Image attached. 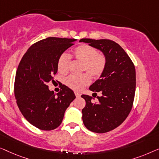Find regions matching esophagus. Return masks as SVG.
I'll return each instance as SVG.
<instances>
[{
	"label": "esophagus",
	"instance_id": "34e87169",
	"mask_svg": "<svg viewBox=\"0 0 159 159\" xmlns=\"http://www.w3.org/2000/svg\"><path fill=\"white\" fill-rule=\"evenodd\" d=\"M75 97H76L77 98H79V97H80V93H78V92H75Z\"/></svg>",
	"mask_w": 159,
	"mask_h": 159
}]
</instances>
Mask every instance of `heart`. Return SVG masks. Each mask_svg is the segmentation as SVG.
<instances>
[{
  "instance_id": "obj_1",
  "label": "heart",
  "mask_w": 159,
  "mask_h": 159,
  "mask_svg": "<svg viewBox=\"0 0 159 159\" xmlns=\"http://www.w3.org/2000/svg\"><path fill=\"white\" fill-rule=\"evenodd\" d=\"M73 55L77 60L84 62L82 70L87 71L93 78H99L107 66V57L99 53L94 47L89 44H81L73 50ZM71 57L67 53H62L57 59V69L60 73L65 74L70 70ZM91 82V76L88 73L80 75H70L66 78V84L73 90L80 91Z\"/></svg>"
}]
</instances>
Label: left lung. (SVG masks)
Here are the masks:
<instances>
[{
	"label": "left lung",
	"mask_w": 159,
	"mask_h": 159,
	"mask_svg": "<svg viewBox=\"0 0 159 159\" xmlns=\"http://www.w3.org/2000/svg\"><path fill=\"white\" fill-rule=\"evenodd\" d=\"M80 42L99 49L107 57L105 70L89 88L93 93H102L97 97L99 102L93 103L88 95L81 97L86 101L82 119L86 128L93 133H107L120 126L130 112L135 93V66L122 47L112 40L81 39Z\"/></svg>",
	"instance_id": "obj_1"
}]
</instances>
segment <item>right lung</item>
Instances as JSON below:
<instances>
[{
    "label": "right lung",
    "mask_w": 159,
    "mask_h": 159,
    "mask_svg": "<svg viewBox=\"0 0 159 159\" xmlns=\"http://www.w3.org/2000/svg\"><path fill=\"white\" fill-rule=\"evenodd\" d=\"M74 41L52 37L38 41L28 49L18 66L14 82L17 105L26 120L42 130L59 127L66 109L75 99L65 85L57 96L48 86L57 72L58 57Z\"/></svg>",
    "instance_id": "1"
}]
</instances>
